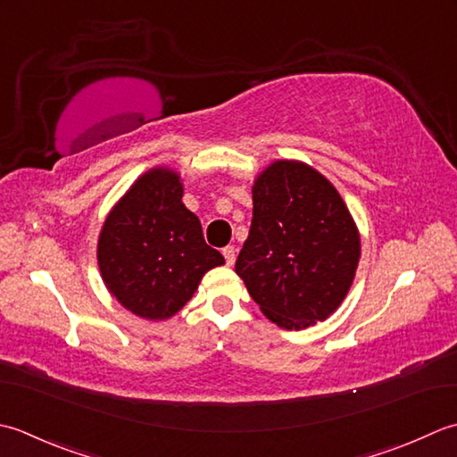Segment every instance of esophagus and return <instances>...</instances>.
I'll list each match as a JSON object with an SVG mask.
<instances>
[{
  "instance_id": "obj_1",
  "label": "esophagus",
  "mask_w": 457,
  "mask_h": 457,
  "mask_svg": "<svg viewBox=\"0 0 457 457\" xmlns=\"http://www.w3.org/2000/svg\"><path fill=\"white\" fill-rule=\"evenodd\" d=\"M222 256H225L227 264L232 266V264H235V260H237V248L235 246H225V248H222Z\"/></svg>"
}]
</instances>
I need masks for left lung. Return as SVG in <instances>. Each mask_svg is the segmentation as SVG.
Returning a JSON list of instances; mask_svg holds the SVG:
<instances>
[{
	"instance_id": "8db88e82",
	"label": "left lung",
	"mask_w": 457,
	"mask_h": 457,
	"mask_svg": "<svg viewBox=\"0 0 457 457\" xmlns=\"http://www.w3.org/2000/svg\"><path fill=\"white\" fill-rule=\"evenodd\" d=\"M253 222L237 274L270 321L305 329L337 310L355 278L361 240L321 173L276 162L253 187Z\"/></svg>"
}]
</instances>
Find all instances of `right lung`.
<instances>
[{"label": "right lung", "instance_id": "obj_1", "mask_svg": "<svg viewBox=\"0 0 457 457\" xmlns=\"http://www.w3.org/2000/svg\"><path fill=\"white\" fill-rule=\"evenodd\" d=\"M181 197L179 175L157 167L139 177L102 227V280L139 318H171L191 300L203 274L225 264Z\"/></svg>", "mask_w": 457, "mask_h": 457}]
</instances>
